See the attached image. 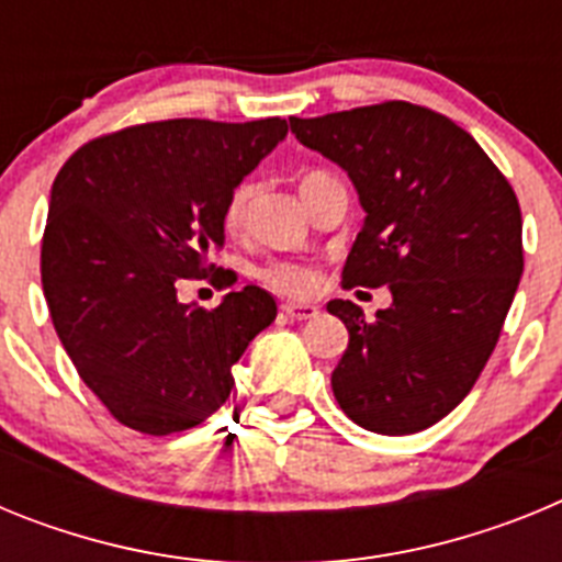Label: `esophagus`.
Returning a JSON list of instances; mask_svg holds the SVG:
<instances>
[{
    "instance_id": "obj_1",
    "label": "esophagus",
    "mask_w": 562,
    "mask_h": 562,
    "mask_svg": "<svg viewBox=\"0 0 562 562\" xmlns=\"http://www.w3.org/2000/svg\"><path fill=\"white\" fill-rule=\"evenodd\" d=\"M281 312L292 321H310V317L317 315V306L315 304H297V301H286L281 304Z\"/></svg>"
}]
</instances>
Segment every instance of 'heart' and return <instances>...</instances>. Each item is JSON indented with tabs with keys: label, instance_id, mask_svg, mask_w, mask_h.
<instances>
[{
	"label": "heart",
	"instance_id": "obj_1",
	"mask_svg": "<svg viewBox=\"0 0 562 562\" xmlns=\"http://www.w3.org/2000/svg\"><path fill=\"white\" fill-rule=\"evenodd\" d=\"M331 180L329 173L324 171H310L301 177V196L312 191L321 182ZM256 191V182L252 180H238L231 188V193L225 196V205H222V222L231 233H238L245 227L247 220V205H250V196ZM256 278L265 286L276 292H284V295H310L317 286V267L306 265V261H295V258H270L256 270Z\"/></svg>",
	"mask_w": 562,
	"mask_h": 562
}]
</instances>
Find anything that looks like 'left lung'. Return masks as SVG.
<instances>
[{"instance_id": "obj_1", "label": "left lung", "mask_w": 562, "mask_h": 562, "mask_svg": "<svg viewBox=\"0 0 562 562\" xmlns=\"http://www.w3.org/2000/svg\"><path fill=\"white\" fill-rule=\"evenodd\" d=\"M290 126L360 193L366 222L342 290L389 286L394 297L374 321L351 301L326 306L349 329L331 371L337 405L382 436L430 428L470 394L513 306L518 196L484 148L428 106L385 101Z\"/></svg>"}]
</instances>
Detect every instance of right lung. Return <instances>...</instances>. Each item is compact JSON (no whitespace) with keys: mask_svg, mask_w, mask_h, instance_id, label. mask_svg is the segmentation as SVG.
Returning <instances> with one entry per match:
<instances>
[{"mask_svg":"<svg viewBox=\"0 0 562 562\" xmlns=\"http://www.w3.org/2000/svg\"><path fill=\"white\" fill-rule=\"evenodd\" d=\"M286 137V121H154L101 134L61 166L42 238V286L69 360L114 419L148 436L196 428L233 389V362L276 321L245 286L213 310L182 278L231 286L211 256L231 188Z\"/></svg>","mask_w":562,"mask_h":562,"instance_id":"right-lung-1","label":"right lung"}]
</instances>
